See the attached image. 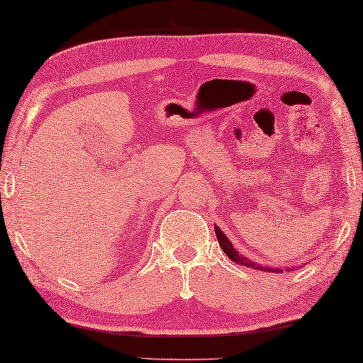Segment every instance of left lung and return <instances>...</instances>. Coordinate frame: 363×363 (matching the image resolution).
<instances>
[{"label":"left lung","mask_w":363,"mask_h":363,"mask_svg":"<svg viewBox=\"0 0 363 363\" xmlns=\"http://www.w3.org/2000/svg\"><path fill=\"white\" fill-rule=\"evenodd\" d=\"M213 230H216V235H217V240H218V245L223 249V252L227 254V257L233 260L238 265H245V267H251L254 270H262V272H289V270H294V267H270V265H260L257 262H252V260H249L246 255H242L236 251V247L231 245V241L227 238V235L223 233L220 230V227H217V225H213Z\"/></svg>","instance_id":"obj_1"}]
</instances>
